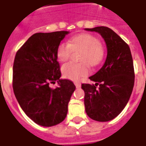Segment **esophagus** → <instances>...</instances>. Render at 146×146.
<instances>
[{
    "instance_id": "34e87169",
    "label": "esophagus",
    "mask_w": 146,
    "mask_h": 146,
    "mask_svg": "<svg viewBox=\"0 0 146 146\" xmlns=\"http://www.w3.org/2000/svg\"><path fill=\"white\" fill-rule=\"evenodd\" d=\"M75 86H76L77 88L81 87V83H80L79 82H75Z\"/></svg>"
}]
</instances>
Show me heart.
Returning a JSON list of instances; mask_svg holds the SVG:
<instances>
[{
    "mask_svg": "<svg viewBox=\"0 0 146 146\" xmlns=\"http://www.w3.org/2000/svg\"><path fill=\"white\" fill-rule=\"evenodd\" d=\"M82 50L78 60L82 63H68L62 67L64 77L72 81H78L89 74V67H96L104 58V50L100 41L90 34H79L71 37L68 44L61 43L56 49V57L65 62L71 56L72 51Z\"/></svg>",
    "mask_w": 146,
    "mask_h": 146,
    "instance_id": "heart-1",
    "label": "heart"
}]
</instances>
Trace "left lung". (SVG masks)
<instances>
[{"instance_id": "8db88e82", "label": "left lung", "mask_w": 146, "mask_h": 146, "mask_svg": "<svg viewBox=\"0 0 146 146\" xmlns=\"http://www.w3.org/2000/svg\"><path fill=\"white\" fill-rule=\"evenodd\" d=\"M86 31L99 33L108 50L103 67L90 77L95 85L82 84L86 112L94 120L107 122L116 117L130 99L134 83L133 59L129 45L111 29L98 27Z\"/></svg>"}]
</instances>
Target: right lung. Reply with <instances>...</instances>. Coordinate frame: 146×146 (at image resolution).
<instances>
[{
	"label": "right lung",
	"mask_w": 146,
	"mask_h": 146,
	"mask_svg": "<svg viewBox=\"0 0 146 146\" xmlns=\"http://www.w3.org/2000/svg\"><path fill=\"white\" fill-rule=\"evenodd\" d=\"M68 31L36 33L22 45L13 64L12 87L26 115L37 124H59L68 113V102L75 86L60 79L56 49ZM58 82L52 89L50 83Z\"/></svg>",
	"instance_id": "add662e5"
}]
</instances>
